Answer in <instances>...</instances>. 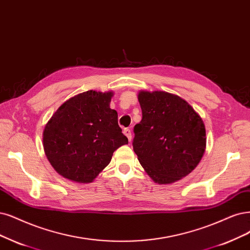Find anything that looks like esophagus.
<instances>
[{
	"instance_id": "34e87169",
	"label": "esophagus",
	"mask_w": 250,
	"mask_h": 250,
	"mask_svg": "<svg viewBox=\"0 0 250 250\" xmlns=\"http://www.w3.org/2000/svg\"><path fill=\"white\" fill-rule=\"evenodd\" d=\"M124 134L126 136L128 141L131 142V140H132V132H131L130 128H125V130H124Z\"/></svg>"
}]
</instances>
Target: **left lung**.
I'll use <instances>...</instances> for the list:
<instances>
[{
    "instance_id": "8db88e82",
    "label": "left lung",
    "mask_w": 250,
    "mask_h": 250,
    "mask_svg": "<svg viewBox=\"0 0 250 250\" xmlns=\"http://www.w3.org/2000/svg\"><path fill=\"white\" fill-rule=\"evenodd\" d=\"M142 120L134 127L133 148L148 176L158 184L186 177L206 149V130L201 116L177 95L140 90Z\"/></svg>"
}]
</instances>
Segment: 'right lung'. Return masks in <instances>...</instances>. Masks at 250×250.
I'll list each match as a JSON object with an SVG mask.
<instances>
[{"mask_svg":"<svg viewBox=\"0 0 250 250\" xmlns=\"http://www.w3.org/2000/svg\"><path fill=\"white\" fill-rule=\"evenodd\" d=\"M113 91L87 90L70 98L55 111L43 131L46 158L61 176L90 183L118 147L128 143L110 108Z\"/></svg>","mask_w":250,"mask_h":250,"instance_id":"right-lung-1","label":"right lung"}]
</instances>
